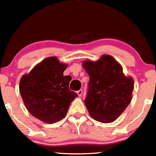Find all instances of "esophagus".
Segmentation results:
<instances>
[{
  "label": "esophagus",
  "mask_w": 156,
  "mask_h": 156,
  "mask_svg": "<svg viewBox=\"0 0 156 156\" xmlns=\"http://www.w3.org/2000/svg\"><path fill=\"white\" fill-rule=\"evenodd\" d=\"M82 93H83V90H82V89H79V90L77 92V94H78V96H81Z\"/></svg>",
  "instance_id": "34e87169"
}]
</instances>
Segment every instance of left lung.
I'll return each instance as SVG.
<instances>
[{
	"mask_svg": "<svg viewBox=\"0 0 156 156\" xmlns=\"http://www.w3.org/2000/svg\"><path fill=\"white\" fill-rule=\"evenodd\" d=\"M83 67L89 76L84 100L89 114L101 122H112L131 101L133 78L125 76L122 66L109 55L94 62L84 61Z\"/></svg>",
	"mask_w": 156,
	"mask_h": 156,
	"instance_id": "8db88e82",
	"label": "left lung"
}]
</instances>
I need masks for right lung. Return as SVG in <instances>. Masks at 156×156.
<instances>
[{"label": "right lung", "instance_id": "obj_1", "mask_svg": "<svg viewBox=\"0 0 156 156\" xmlns=\"http://www.w3.org/2000/svg\"><path fill=\"white\" fill-rule=\"evenodd\" d=\"M67 64L48 57L20 81V93L31 115L44 122L55 123L65 117L77 93L69 90L71 76H64Z\"/></svg>", "mask_w": 156, "mask_h": 156}]
</instances>
